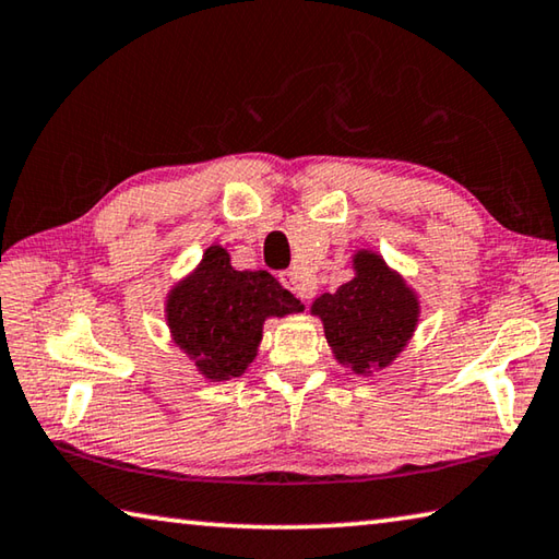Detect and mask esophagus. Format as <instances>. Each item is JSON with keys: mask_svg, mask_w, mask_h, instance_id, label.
<instances>
[{"mask_svg": "<svg viewBox=\"0 0 559 559\" xmlns=\"http://www.w3.org/2000/svg\"><path fill=\"white\" fill-rule=\"evenodd\" d=\"M280 282H282V287L285 289H289L292 295H297L301 301H309L311 299V295H314V292H311L307 285H301V280L297 277V272H280Z\"/></svg>", "mask_w": 559, "mask_h": 559, "instance_id": "obj_1", "label": "esophagus"}]
</instances>
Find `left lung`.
<instances>
[{"mask_svg": "<svg viewBox=\"0 0 559 559\" xmlns=\"http://www.w3.org/2000/svg\"><path fill=\"white\" fill-rule=\"evenodd\" d=\"M356 277L334 295H321L311 311L341 364L356 373L385 368L407 346L417 324V297L376 252L354 258Z\"/></svg>", "mask_w": 559, "mask_h": 559, "instance_id": "obj_1", "label": "left lung"}]
</instances>
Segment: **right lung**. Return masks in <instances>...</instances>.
Returning <instances> with one entry per match:
<instances>
[{"mask_svg": "<svg viewBox=\"0 0 559 559\" xmlns=\"http://www.w3.org/2000/svg\"><path fill=\"white\" fill-rule=\"evenodd\" d=\"M301 311L299 299L270 272H238L218 245L205 250L189 280L166 301L171 336L209 380L245 373L258 354L267 317Z\"/></svg>", "mask_w": 559, "mask_h": 559, "instance_id": "add662e5", "label": "right lung"}]
</instances>
